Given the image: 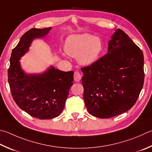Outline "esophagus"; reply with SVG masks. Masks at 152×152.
Wrapping results in <instances>:
<instances>
[{
    "label": "esophagus",
    "instance_id": "esophagus-1",
    "mask_svg": "<svg viewBox=\"0 0 152 152\" xmlns=\"http://www.w3.org/2000/svg\"><path fill=\"white\" fill-rule=\"evenodd\" d=\"M82 74L78 71H75L74 74V79L75 82H79L82 79Z\"/></svg>",
    "mask_w": 152,
    "mask_h": 152
}]
</instances>
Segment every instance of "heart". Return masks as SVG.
<instances>
[{
	"label": "heart",
	"instance_id": "b5f03b06",
	"mask_svg": "<svg viewBox=\"0 0 152 152\" xmlns=\"http://www.w3.org/2000/svg\"><path fill=\"white\" fill-rule=\"evenodd\" d=\"M102 50L100 38L88 34L72 35L66 40L64 50L72 57H78L79 64L90 65L95 61Z\"/></svg>",
	"mask_w": 152,
	"mask_h": 152
}]
</instances>
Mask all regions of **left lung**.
I'll use <instances>...</instances> for the list:
<instances>
[{
	"mask_svg": "<svg viewBox=\"0 0 152 152\" xmlns=\"http://www.w3.org/2000/svg\"><path fill=\"white\" fill-rule=\"evenodd\" d=\"M143 54L123 30L117 29L107 53L81 68L84 100L91 115L109 118L130 110L144 82Z\"/></svg>",
	"mask_w": 152,
	"mask_h": 152,
	"instance_id": "8db88e82",
	"label": "left lung"
}]
</instances>
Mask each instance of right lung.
I'll return each mask as SVG.
<instances>
[{"label": "right lung", "mask_w": 152, "mask_h": 152, "mask_svg": "<svg viewBox=\"0 0 152 152\" xmlns=\"http://www.w3.org/2000/svg\"><path fill=\"white\" fill-rule=\"evenodd\" d=\"M51 28H33L24 33L12 50L8 70V80L16 104L40 120L52 119L61 114L74 80L73 71L63 72L53 66L40 74H26L22 70L19 60L28 50L32 41L45 37Z\"/></svg>", "instance_id": "1"}]
</instances>
